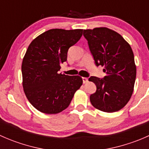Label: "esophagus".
<instances>
[{
    "instance_id": "esophagus-1",
    "label": "esophagus",
    "mask_w": 149,
    "mask_h": 149,
    "mask_svg": "<svg viewBox=\"0 0 149 149\" xmlns=\"http://www.w3.org/2000/svg\"><path fill=\"white\" fill-rule=\"evenodd\" d=\"M82 81H83L84 84H86V83H87V82H88V79H87V78H86V77H83V78H82Z\"/></svg>"
}]
</instances>
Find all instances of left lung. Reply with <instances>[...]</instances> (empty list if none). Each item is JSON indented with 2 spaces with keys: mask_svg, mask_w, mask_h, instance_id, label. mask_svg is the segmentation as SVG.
Here are the masks:
<instances>
[{
  "mask_svg": "<svg viewBox=\"0 0 149 149\" xmlns=\"http://www.w3.org/2000/svg\"><path fill=\"white\" fill-rule=\"evenodd\" d=\"M94 63L104 66L102 79H88L97 86L90 96L91 104L105 112L124 107L131 97L136 77L134 55L130 45L116 31L105 27L84 30Z\"/></svg>",
  "mask_w": 149,
  "mask_h": 149,
  "instance_id": "left-lung-1",
  "label": "left lung"
}]
</instances>
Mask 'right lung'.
<instances>
[{"label": "right lung", "mask_w": 149, "mask_h": 149, "mask_svg": "<svg viewBox=\"0 0 149 149\" xmlns=\"http://www.w3.org/2000/svg\"><path fill=\"white\" fill-rule=\"evenodd\" d=\"M83 29H52L34 39L22 65L23 88L29 102L40 112L57 114L70 104L83 84L79 76L59 73L68 51L81 37Z\"/></svg>", "instance_id": "obj_1"}]
</instances>
